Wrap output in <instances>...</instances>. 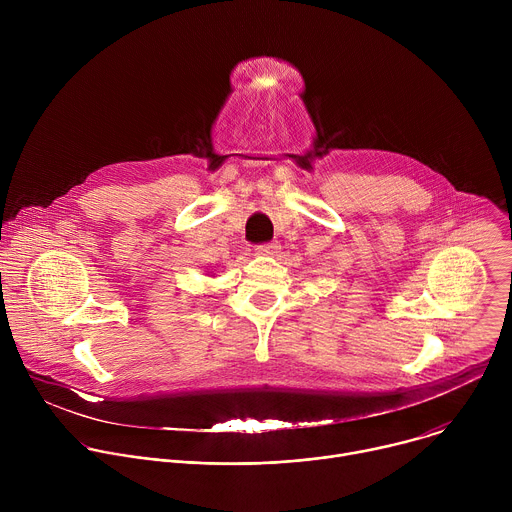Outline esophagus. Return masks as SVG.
<instances>
[{
	"label": "esophagus",
	"instance_id": "esophagus-1",
	"mask_svg": "<svg viewBox=\"0 0 512 512\" xmlns=\"http://www.w3.org/2000/svg\"><path fill=\"white\" fill-rule=\"evenodd\" d=\"M279 243L277 241H271V243H263V245H259L255 251H257V255H275V253H279Z\"/></svg>",
	"mask_w": 512,
	"mask_h": 512
}]
</instances>
